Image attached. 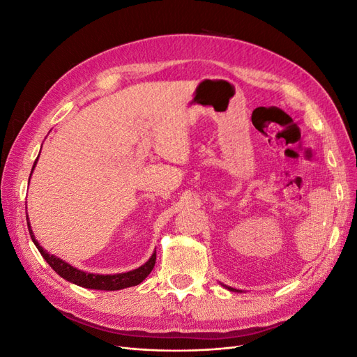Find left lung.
<instances>
[{"mask_svg": "<svg viewBox=\"0 0 357 357\" xmlns=\"http://www.w3.org/2000/svg\"><path fill=\"white\" fill-rule=\"evenodd\" d=\"M226 289L228 290H231V291H241V290H236V289H234V287H229V286H226V284H223Z\"/></svg>", "mask_w": 357, "mask_h": 357, "instance_id": "left-lung-1", "label": "left lung"}]
</instances>
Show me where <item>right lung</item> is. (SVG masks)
Listing matches in <instances>:
<instances>
[{"label":"right lung","mask_w":357,"mask_h":357,"mask_svg":"<svg viewBox=\"0 0 357 357\" xmlns=\"http://www.w3.org/2000/svg\"><path fill=\"white\" fill-rule=\"evenodd\" d=\"M37 160H38V158L34 162L32 171H34V168L37 165ZM29 178H31V176H29ZM26 222H28V231H29L32 241H34L36 247L38 248V252L41 253L43 257H45V261L52 266V269H55V273L59 274L62 278H66L67 282L74 283L77 286H82V287H86V289L121 290V289H126V287H131V286H137V284L142 283L150 273H152V269L156 264V252H155L152 256H150V259L144 265H142L137 269H132V271L122 273V274H113V275L112 274L102 275V274L84 273V271H80V269H77V268L71 266L70 264L63 262L62 259L47 253L45 248L40 245V243L36 240L34 232H32V229H31L28 214H26Z\"/></svg>","instance_id":"obj_1"}]
</instances>
